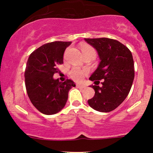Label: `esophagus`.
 I'll return each instance as SVG.
<instances>
[{"label":"esophagus","mask_w":153,"mask_h":153,"mask_svg":"<svg viewBox=\"0 0 153 153\" xmlns=\"http://www.w3.org/2000/svg\"><path fill=\"white\" fill-rule=\"evenodd\" d=\"M76 87L78 88H85V85H81V84H76Z\"/></svg>","instance_id":"obj_1"}]
</instances>
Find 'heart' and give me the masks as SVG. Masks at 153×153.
<instances>
[{
  "instance_id": "obj_1",
  "label": "heart",
  "mask_w": 153,
  "mask_h": 153,
  "mask_svg": "<svg viewBox=\"0 0 153 153\" xmlns=\"http://www.w3.org/2000/svg\"><path fill=\"white\" fill-rule=\"evenodd\" d=\"M80 50H81L83 56L86 55V54H93V55L96 56V50L88 45H85V44L82 45L80 46ZM87 73V70H81L80 68L75 67L70 72V75L75 81H81L82 78H84V75H86Z\"/></svg>"
}]
</instances>
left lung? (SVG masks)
I'll return each mask as SVG.
<instances>
[{
    "mask_svg": "<svg viewBox=\"0 0 153 153\" xmlns=\"http://www.w3.org/2000/svg\"><path fill=\"white\" fill-rule=\"evenodd\" d=\"M97 51L101 59L90 80L95 91L89 106L100 112H109L117 108L129 94L134 78L132 54L125 45L108 38L84 39ZM102 80L101 86H99Z\"/></svg>",
    "mask_w": 153,
    "mask_h": 153,
    "instance_id": "8db88e82",
    "label": "left lung"
}]
</instances>
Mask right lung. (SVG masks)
I'll return each instance as SVG.
<instances>
[{
  "mask_svg": "<svg viewBox=\"0 0 153 153\" xmlns=\"http://www.w3.org/2000/svg\"><path fill=\"white\" fill-rule=\"evenodd\" d=\"M71 42L56 41L34 50L28 59L24 73L26 92L39 111L46 115L58 113L65 106L68 92L75 87L71 79L60 82L54 79L57 65L63 63V54Z\"/></svg>",
  "mask_w": 153,
  "mask_h": 153,
  "instance_id": "right-lung-1",
  "label": "right lung"
}]
</instances>
